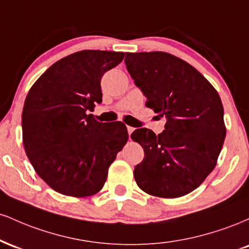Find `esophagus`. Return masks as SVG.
I'll return each instance as SVG.
<instances>
[{
    "label": "esophagus",
    "instance_id": "1",
    "mask_svg": "<svg viewBox=\"0 0 249 249\" xmlns=\"http://www.w3.org/2000/svg\"><path fill=\"white\" fill-rule=\"evenodd\" d=\"M134 131V127H132V126H127V132H128V134H131Z\"/></svg>",
    "mask_w": 249,
    "mask_h": 249
}]
</instances>
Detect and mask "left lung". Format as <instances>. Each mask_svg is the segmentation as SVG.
I'll return each mask as SVG.
<instances>
[{"mask_svg": "<svg viewBox=\"0 0 249 249\" xmlns=\"http://www.w3.org/2000/svg\"><path fill=\"white\" fill-rule=\"evenodd\" d=\"M125 64L145 105L167 119L158 136L145 127L131 134L145 154L133 171L137 185L159 198L186 196L214 170L224 145L218 91L196 68L162 51L126 53Z\"/></svg>", "mask_w": 249, "mask_h": 249, "instance_id": "obj_1", "label": "left lung"}]
</instances>
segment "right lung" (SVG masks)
I'll return each mask as SVG.
<instances>
[{"instance_id": "add662e5", "label": "right lung", "mask_w": 249, "mask_h": 249, "mask_svg": "<svg viewBox=\"0 0 249 249\" xmlns=\"http://www.w3.org/2000/svg\"><path fill=\"white\" fill-rule=\"evenodd\" d=\"M125 53L82 50L57 61L28 92L22 137L36 173L56 192L85 198L104 186L110 165L128 139L122 122L101 123V79Z\"/></svg>"}]
</instances>
